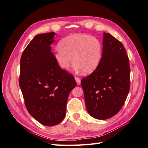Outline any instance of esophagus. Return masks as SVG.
Returning <instances> with one entry per match:
<instances>
[{
	"label": "esophagus",
	"mask_w": 148,
	"mask_h": 148,
	"mask_svg": "<svg viewBox=\"0 0 148 148\" xmlns=\"http://www.w3.org/2000/svg\"><path fill=\"white\" fill-rule=\"evenodd\" d=\"M75 80H76L77 85H79L80 83H81V79H80V78H79L78 77H75Z\"/></svg>",
	"instance_id": "1"
}]
</instances>
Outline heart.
<instances>
[{"mask_svg": "<svg viewBox=\"0 0 148 148\" xmlns=\"http://www.w3.org/2000/svg\"><path fill=\"white\" fill-rule=\"evenodd\" d=\"M58 47L54 53L58 65L62 69L69 70L73 62L76 69L83 74L95 71L103 55L101 41L88 34L70 35L61 40Z\"/></svg>", "mask_w": 148, "mask_h": 148, "instance_id": "heart-1", "label": "heart"}]
</instances>
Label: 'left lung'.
<instances>
[{
    "mask_svg": "<svg viewBox=\"0 0 148 148\" xmlns=\"http://www.w3.org/2000/svg\"><path fill=\"white\" fill-rule=\"evenodd\" d=\"M86 107L91 116L106 120L120 111L130 88V66L122 42L103 33L100 65L81 81Z\"/></svg>",
    "mask_w": 148,
    "mask_h": 148,
    "instance_id": "1",
    "label": "left lung"
}]
</instances>
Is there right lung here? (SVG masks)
<instances>
[{"mask_svg": "<svg viewBox=\"0 0 148 148\" xmlns=\"http://www.w3.org/2000/svg\"><path fill=\"white\" fill-rule=\"evenodd\" d=\"M55 34L37 35L21 58L19 85L26 107L47 126L64 119L69 93L76 85L74 76L60 68L51 52Z\"/></svg>", "mask_w": 148, "mask_h": 148, "instance_id": "right-lung-1", "label": "right lung"}]
</instances>
